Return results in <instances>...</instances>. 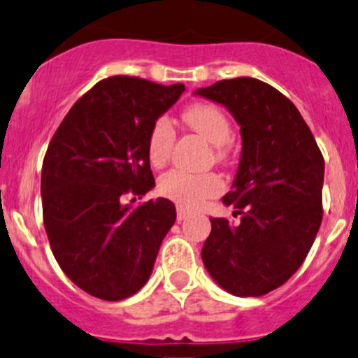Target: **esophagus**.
Segmentation results:
<instances>
[{
    "label": "esophagus",
    "instance_id": "esophagus-1",
    "mask_svg": "<svg viewBox=\"0 0 358 358\" xmlns=\"http://www.w3.org/2000/svg\"><path fill=\"white\" fill-rule=\"evenodd\" d=\"M189 216V210L182 206H177V221H185Z\"/></svg>",
    "mask_w": 358,
    "mask_h": 358
}]
</instances>
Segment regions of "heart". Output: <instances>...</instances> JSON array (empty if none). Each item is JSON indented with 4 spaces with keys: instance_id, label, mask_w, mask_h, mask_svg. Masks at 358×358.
Segmentation results:
<instances>
[{
    "instance_id": "1",
    "label": "heart",
    "mask_w": 358,
    "mask_h": 358,
    "mask_svg": "<svg viewBox=\"0 0 358 358\" xmlns=\"http://www.w3.org/2000/svg\"><path fill=\"white\" fill-rule=\"evenodd\" d=\"M186 124L216 148H223L232 138V124L227 114L213 103H195L182 114ZM176 128L166 115L152 122L148 135V156L155 166L165 165L170 158ZM223 152L220 151V156ZM223 189V182L214 173H195L188 170L173 169L158 179V192L165 199L173 200L182 207H199L203 200L217 195Z\"/></svg>"
}]
</instances>
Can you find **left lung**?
<instances>
[{
    "mask_svg": "<svg viewBox=\"0 0 358 358\" xmlns=\"http://www.w3.org/2000/svg\"><path fill=\"white\" fill-rule=\"evenodd\" d=\"M195 94L224 105L243 137L239 169L223 196L241 221L210 217L203 265L228 294L260 297L287 283L315 243L323 156L297 107L262 80H220Z\"/></svg>",
    "mask_w": 358,
    "mask_h": 358,
    "instance_id": "1",
    "label": "left lung"
}]
</instances>
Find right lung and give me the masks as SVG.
I'll use <instances>...</instances> for the list:
<instances>
[{"label":"right lung","mask_w":358,"mask_h":358,"mask_svg":"<svg viewBox=\"0 0 358 358\" xmlns=\"http://www.w3.org/2000/svg\"><path fill=\"white\" fill-rule=\"evenodd\" d=\"M182 93V84L108 77L77 100L47 148V237L64 274L93 297L122 301L137 294L176 223L169 199L134 202L155 188L149 130Z\"/></svg>","instance_id":"add662e5"}]
</instances>
